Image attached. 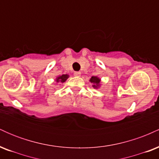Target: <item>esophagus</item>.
<instances>
[{
    "label": "esophagus",
    "instance_id": "1",
    "mask_svg": "<svg viewBox=\"0 0 159 159\" xmlns=\"http://www.w3.org/2000/svg\"><path fill=\"white\" fill-rule=\"evenodd\" d=\"M74 76H75V77H80V76H81V72H74Z\"/></svg>",
    "mask_w": 159,
    "mask_h": 159
}]
</instances>
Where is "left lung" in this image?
I'll return each mask as SVG.
<instances>
[{"label":"left lung","mask_w":159,"mask_h":159,"mask_svg":"<svg viewBox=\"0 0 159 159\" xmlns=\"http://www.w3.org/2000/svg\"><path fill=\"white\" fill-rule=\"evenodd\" d=\"M89 81L93 84V87L94 89H96V90L99 88L102 85L101 78L97 77V76H92L90 78V79L89 80Z\"/></svg>","instance_id":"left-lung-1"}]
</instances>
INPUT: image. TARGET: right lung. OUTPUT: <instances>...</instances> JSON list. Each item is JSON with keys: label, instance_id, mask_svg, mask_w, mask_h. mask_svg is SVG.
<instances>
[{"label": "right lung", "instance_id": "obj_1", "mask_svg": "<svg viewBox=\"0 0 159 159\" xmlns=\"http://www.w3.org/2000/svg\"><path fill=\"white\" fill-rule=\"evenodd\" d=\"M69 77V75L68 74H63L61 75H58L57 77H56L55 78V81L57 84L58 83H64L68 79Z\"/></svg>", "mask_w": 159, "mask_h": 159}]
</instances>
